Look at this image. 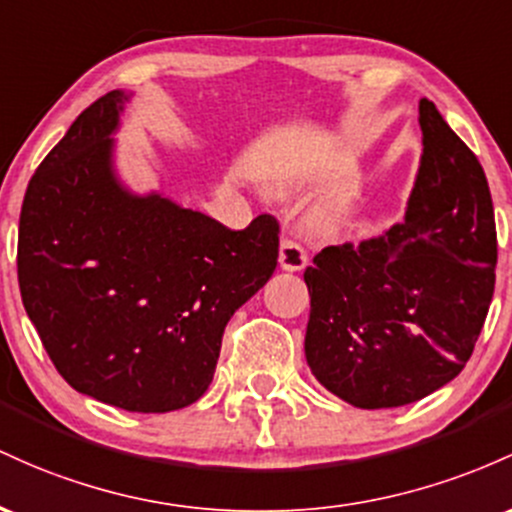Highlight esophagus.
<instances>
[{"mask_svg": "<svg viewBox=\"0 0 512 512\" xmlns=\"http://www.w3.org/2000/svg\"><path fill=\"white\" fill-rule=\"evenodd\" d=\"M307 251L300 241L295 239H283L280 241V268L283 271H302L307 266Z\"/></svg>", "mask_w": 512, "mask_h": 512, "instance_id": "esophagus-1", "label": "esophagus"}]
</instances>
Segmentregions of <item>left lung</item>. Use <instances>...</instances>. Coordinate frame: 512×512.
Returning <instances> with one entry per match:
<instances>
[{
	"instance_id": "8db88e82",
	"label": "left lung",
	"mask_w": 512,
	"mask_h": 512,
	"mask_svg": "<svg viewBox=\"0 0 512 512\" xmlns=\"http://www.w3.org/2000/svg\"><path fill=\"white\" fill-rule=\"evenodd\" d=\"M423 154L401 225L326 246L304 271L312 375L358 409H394L464 370L496 285V222L479 159L433 101L418 103Z\"/></svg>"
}]
</instances>
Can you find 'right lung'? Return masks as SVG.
I'll return each mask as SVG.
<instances>
[{
    "mask_svg": "<svg viewBox=\"0 0 512 512\" xmlns=\"http://www.w3.org/2000/svg\"><path fill=\"white\" fill-rule=\"evenodd\" d=\"M125 91L91 103L40 162L19 220L28 319L70 387L103 404L166 413L215 375L222 333L278 266V220L234 232L113 166Z\"/></svg>",
    "mask_w": 512,
    "mask_h": 512,
    "instance_id": "add662e5",
    "label": "right lung"
}]
</instances>
